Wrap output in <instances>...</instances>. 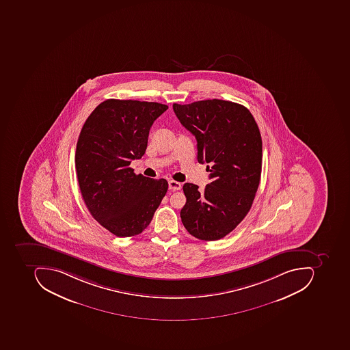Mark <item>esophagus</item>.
Here are the masks:
<instances>
[{
    "label": "esophagus",
    "mask_w": 350,
    "mask_h": 350,
    "mask_svg": "<svg viewBox=\"0 0 350 350\" xmlns=\"http://www.w3.org/2000/svg\"><path fill=\"white\" fill-rule=\"evenodd\" d=\"M168 185H170V190H180L182 188V184L180 182H176V180H170Z\"/></svg>",
    "instance_id": "1"
}]
</instances>
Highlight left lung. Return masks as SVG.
Listing matches in <instances>:
<instances>
[{"label":"left lung","mask_w":350,"mask_h":350,"mask_svg":"<svg viewBox=\"0 0 350 350\" xmlns=\"http://www.w3.org/2000/svg\"><path fill=\"white\" fill-rule=\"evenodd\" d=\"M178 121L197 139L198 162L207 163L205 189L185 183L184 227L194 238H224L246 217L262 172V137L250 110L229 100L172 105Z\"/></svg>","instance_id":"obj_1"}]
</instances>
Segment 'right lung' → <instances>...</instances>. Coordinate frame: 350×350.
<instances>
[{
	"instance_id": "1",
	"label": "right lung",
	"mask_w": 350,
	"mask_h": 350,
	"mask_svg": "<svg viewBox=\"0 0 350 350\" xmlns=\"http://www.w3.org/2000/svg\"><path fill=\"white\" fill-rule=\"evenodd\" d=\"M168 106L133 100H104L79 135L76 170L92 217L114 236L142 232L168 189L165 178L135 174L131 161L144 156L149 131Z\"/></svg>"
}]
</instances>
